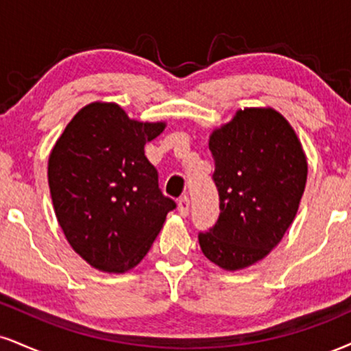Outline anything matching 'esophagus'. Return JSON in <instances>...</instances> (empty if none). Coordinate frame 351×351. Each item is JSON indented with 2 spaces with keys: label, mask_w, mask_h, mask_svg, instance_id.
I'll return each mask as SVG.
<instances>
[{
  "label": "esophagus",
  "mask_w": 351,
  "mask_h": 351,
  "mask_svg": "<svg viewBox=\"0 0 351 351\" xmlns=\"http://www.w3.org/2000/svg\"><path fill=\"white\" fill-rule=\"evenodd\" d=\"M178 213H180L181 217H186L188 216V213H189V199H188L186 196L180 197V201H178Z\"/></svg>",
  "instance_id": "34e87169"
}]
</instances>
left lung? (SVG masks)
<instances>
[{
  "mask_svg": "<svg viewBox=\"0 0 351 351\" xmlns=\"http://www.w3.org/2000/svg\"><path fill=\"white\" fill-rule=\"evenodd\" d=\"M209 150L221 214L199 245L219 268L239 271L285 237L306 188L307 158L293 125L273 108L239 109L213 130Z\"/></svg>",
  "mask_w": 351,
  "mask_h": 351,
  "instance_id": "1",
  "label": "left lung"
}]
</instances>
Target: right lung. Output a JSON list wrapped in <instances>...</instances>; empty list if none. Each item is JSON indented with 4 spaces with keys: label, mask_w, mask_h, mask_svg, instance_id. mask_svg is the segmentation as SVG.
Segmentation results:
<instances>
[{
    "label": "right lung",
    "mask_w": 351,
    "mask_h": 351,
    "mask_svg": "<svg viewBox=\"0 0 351 351\" xmlns=\"http://www.w3.org/2000/svg\"><path fill=\"white\" fill-rule=\"evenodd\" d=\"M167 122L130 119L116 103L75 114L49 155L53 210L70 247L93 268L128 273L141 263L175 201L158 189L147 142Z\"/></svg>",
    "instance_id": "right-lung-1"
}]
</instances>
